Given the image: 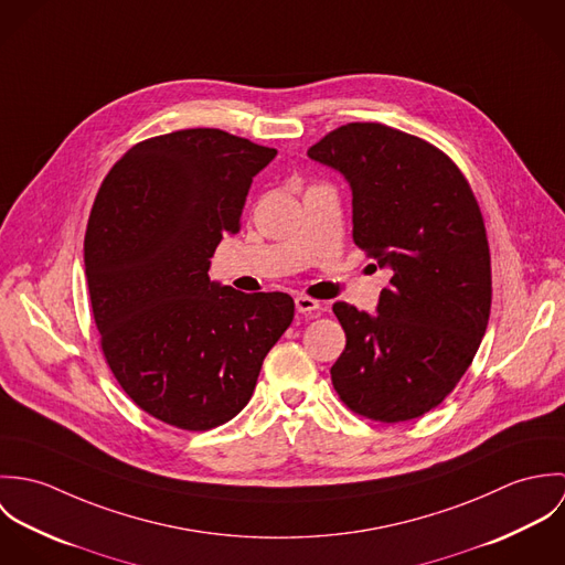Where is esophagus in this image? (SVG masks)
I'll use <instances>...</instances> for the list:
<instances>
[{"label": "esophagus", "mask_w": 565, "mask_h": 565, "mask_svg": "<svg viewBox=\"0 0 565 565\" xmlns=\"http://www.w3.org/2000/svg\"><path fill=\"white\" fill-rule=\"evenodd\" d=\"M296 309H298L300 313H313V311L320 309V300L309 298V296H298V298H296Z\"/></svg>", "instance_id": "obj_1"}]
</instances>
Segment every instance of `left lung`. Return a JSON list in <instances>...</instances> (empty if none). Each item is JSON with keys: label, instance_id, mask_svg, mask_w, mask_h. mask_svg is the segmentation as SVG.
I'll return each mask as SVG.
<instances>
[{"label": "left lung", "instance_id": "8db88e82", "mask_svg": "<svg viewBox=\"0 0 565 565\" xmlns=\"http://www.w3.org/2000/svg\"><path fill=\"white\" fill-rule=\"evenodd\" d=\"M309 157L348 178L352 239L392 269L376 316L332 305L345 332V350L330 367L332 387L367 419L419 417L457 387L489 322L481 206L448 154L385 124H345Z\"/></svg>", "mask_w": 565, "mask_h": 565}]
</instances>
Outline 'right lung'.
I'll use <instances>...</instances> for the list:
<instances>
[{"label":"right lung","mask_w":565,"mask_h":565,"mask_svg":"<svg viewBox=\"0 0 565 565\" xmlns=\"http://www.w3.org/2000/svg\"><path fill=\"white\" fill-rule=\"evenodd\" d=\"M274 148L217 128L132 146L104 178L84 269L104 359L128 398L182 430L233 419L263 359L294 320V298L211 282L224 235L242 228L252 178Z\"/></svg>","instance_id":"right-lung-1"}]
</instances>
